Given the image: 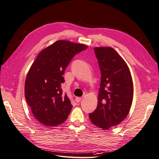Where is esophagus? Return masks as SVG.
I'll return each mask as SVG.
<instances>
[{
  "label": "esophagus",
  "mask_w": 159,
  "mask_h": 159,
  "mask_svg": "<svg viewBox=\"0 0 159 159\" xmlns=\"http://www.w3.org/2000/svg\"><path fill=\"white\" fill-rule=\"evenodd\" d=\"M81 100H82V98L81 97H76L75 98V101L77 102H80L81 101Z\"/></svg>",
  "instance_id": "esophagus-1"
}]
</instances>
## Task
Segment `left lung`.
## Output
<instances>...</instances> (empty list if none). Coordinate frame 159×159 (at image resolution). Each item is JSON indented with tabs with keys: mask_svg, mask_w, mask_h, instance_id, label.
Listing matches in <instances>:
<instances>
[{
	"mask_svg": "<svg viewBox=\"0 0 159 159\" xmlns=\"http://www.w3.org/2000/svg\"><path fill=\"white\" fill-rule=\"evenodd\" d=\"M101 72L98 105L89 114L93 124L104 130L117 125L129 113L134 84L129 69L122 57L109 46L95 47Z\"/></svg>",
	"mask_w": 159,
	"mask_h": 159,
	"instance_id": "1",
	"label": "left lung"
}]
</instances>
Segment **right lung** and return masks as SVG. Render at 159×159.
<instances>
[{
    "mask_svg": "<svg viewBox=\"0 0 159 159\" xmlns=\"http://www.w3.org/2000/svg\"><path fill=\"white\" fill-rule=\"evenodd\" d=\"M85 44L58 40L38 54L27 74L25 97L32 113L45 126L63 123L72 109L62 90L64 72L72 58L86 49Z\"/></svg>",
    "mask_w": 159,
    "mask_h": 159,
    "instance_id": "obj_1",
    "label": "right lung"
}]
</instances>
